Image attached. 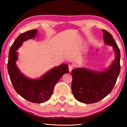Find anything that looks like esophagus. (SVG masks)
Wrapping results in <instances>:
<instances>
[{"mask_svg": "<svg viewBox=\"0 0 127 127\" xmlns=\"http://www.w3.org/2000/svg\"><path fill=\"white\" fill-rule=\"evenodd\" d=\"M73 66L72 64H69L68 65V68H69V71L71 72L72 70L73 69Z\"/></svg>", "mask_w": 127, "mask_h": 127, "instance_id": "1", "label": "esophagus"}]
</instances>
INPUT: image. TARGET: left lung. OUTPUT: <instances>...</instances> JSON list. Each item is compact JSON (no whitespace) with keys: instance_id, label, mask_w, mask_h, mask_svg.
I'll use <instances>...</instances> for the list:
<instances>
[{"instance_id":"8db88e82","label":"left lung","mask_w":127,"mask_h":127,"mask_svg":"<svg viewBox=\"0 0 127 127\" xmlns=\"http://www.w3.org/2000/svg\"><path fill=\"white\" fill-rule=\"evenodd\" d=\"M106 44L112 46L115 52L114 61L104 72H92L84 68L74 69L72 71V91L79 102L92 104L103 99L110 93L117 82L120 70L119 48L112 35L102 30Z\"/></svg>"}]
</instances>
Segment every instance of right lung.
Instances as JSON below:
<instances>
[{
  "label": "right lung",
  "instance_id": "obj_1",
  "mask_svg": "<svg viewBox=\"0 0 127 127\" xmlns=\"http://www.w3.org/2000/svg\"><path fill=\"white\" fill-rule=\"evenodd\" d=\"M37 32V30H30L17 37L10 49L7 68L10 81L17 93L29 101L39 104L49 100L55 85L64 74L68 73L69 69L68 65L61 64L49 70L41 78L35 80L27 78L21 73L16 65V51L23 41L35 37Z\"/></svg>",
  "mask_w": 127,
  "mask_h": 127
}]
</instances>
